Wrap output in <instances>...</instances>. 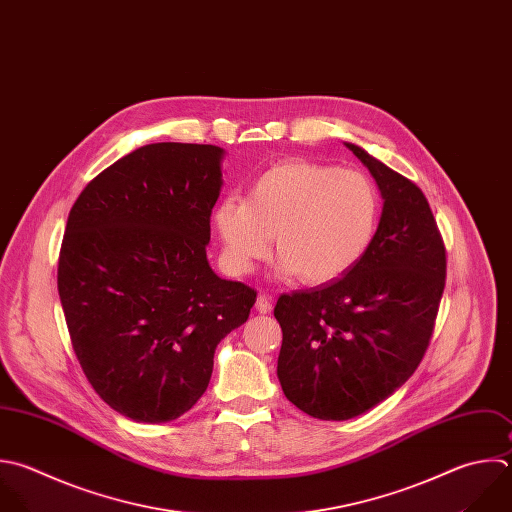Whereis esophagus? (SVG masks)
<instances>
[{"label":"esophagus","instance_id":"34e87169","mask_svg":"<svg viewBox=\"0 0 512 512\" xmlns=\"http://www.w3.org/2000/svg\"><path fill=\"white\" fill-rule=\"evenodd\" d=\"M256 310H258L260 314H268V312L272 310V302H270V298H268L266 294H260V296L256 298Z\"/></svg>","mask_w":512,"mask_h":512}]
</instances>
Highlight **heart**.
<instances>
[{"label": "heart", "mask_w": 512, "mask_h": 512, "mask_svg": "<svg viewBox=\"0 0 512 512\" xmlns=\"http://www.w3.org/2000/svg\"><path fill=\"white\" fill-rule=\"evenodd\" d=\"M380 210V192L366 174L288 160L262 172L246 200L226 196L214 226L232 274H248L268 258L274 236L280 274L316 286L340 278L368 252Z\"/></svg>", "instance_id": "heart-1"}]
</instances>
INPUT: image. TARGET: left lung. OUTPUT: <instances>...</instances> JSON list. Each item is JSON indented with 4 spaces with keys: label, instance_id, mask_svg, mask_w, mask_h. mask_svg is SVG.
<instances>
[{
    "label": "left lung",
    "instance_id": "left-lung-1",
    "mask_svg": "<svg viewBox=\"0 0 512 512\" xmlns=\"http://www.w3.org/2000/svg\"><path fill=\"white\" fill-rule=\"evenodd\" d=\"M384 206L368 252L340 278L282 294L278 380L286 398L320 420L354 418L418 368L438 314L446 250L422 190L372 158Z\"/></svg>",
    "mask_w": 512,
    "mask_h": 512
}]
</instances>
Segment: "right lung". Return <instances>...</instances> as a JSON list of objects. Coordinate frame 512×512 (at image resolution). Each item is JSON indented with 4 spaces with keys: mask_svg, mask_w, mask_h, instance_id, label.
Returning <instances> with one entry per match:
<instances>
[{
    "mask_svg": "<svg viewBox=\"0 0 512 512\" xmlns=\"http://www.w3.org/2000/svg\"><path fill=\"white\" fill-rule=\"evenodd\" d=\"M222 158L210 144H148L98 174L68 216L58 292L74 352L100 398L136 422L188 412L256 302L206 258Z\"/></svg>",
    "mask_w": 512,
    "mask_h": 512,
    "instance_id": "right-lung-1",
    "label": "right lung"
}]
</instances>
